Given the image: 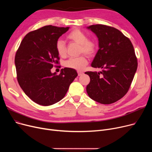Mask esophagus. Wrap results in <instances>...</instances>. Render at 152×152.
Returning <instances> with one entry per match:
<instances>
[{"label":"esophagus","mask_w":152,"mask_h":152,"mask_svg":"<svg viewBox=\"0 0 152 152\" xmlns=\"http://www.w3.org/2000/svg\"><path fill=\"white\" fill-rule=\"evenodd\" d=\"M83 74V72H81V71H77V75H78V76H81Z\"/></svg>","instance_id":"34e87169"}]
</instances>
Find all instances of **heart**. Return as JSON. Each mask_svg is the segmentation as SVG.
I'll use <instances>...</instances> for the list:
<instances>
[{
  "label": "heart",
  "mask_w": 152,
  "mask_h": 152,
  "mask_svg": "<svg viewBox=\"0 0 152 152\" xmlns=\"http://www.w3.org/2000/svg\"><path fill=\"white\" fill-rule=\"evenodd\" d=\"M67 38L80 45V52L84 53L89 56L94 55L97 50V44L94 41L87 39V36L84 32L79 29L71 31L67 35ZM56 48L60 57H65L66 53L65 43L63 40L58 39L56 43ZM88 61L85 56L70 58L66 61L65 65L68 68L81 71L87 65Z\"/></svg>",
  "instance_id": "heart-1"
}]
</instances>
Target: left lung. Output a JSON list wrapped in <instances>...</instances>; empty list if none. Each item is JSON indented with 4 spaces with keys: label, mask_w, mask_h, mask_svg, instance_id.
<instances>
[{
    "label": "left lung",
    "mask_w": 152,
    "mask_h": 152,
    "mask_svg": "<svg viewBox=\"0 0 152 152\" xmlns=\"http://www.w3.org/2000/svg\"><path fill=\"white\" fill-rule=\"evenodd\" d=\"M96 35L99 48L91 66L100 72L87 71L91 81L86 87L89 97L110 104L128 91L137 68V60L130 40L118 29L103 25L87 26Z\"/></svg>",
    "instance_id": "obj_1"
}]
</instances>
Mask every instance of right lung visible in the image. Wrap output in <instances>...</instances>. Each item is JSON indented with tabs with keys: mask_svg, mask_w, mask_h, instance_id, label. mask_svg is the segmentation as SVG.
Listing matches in <instances>:
<instances>
[{
	"mask_svg": "<svg viewBox=\"0 0 152 152\" xmlns=\"http://www.w3.org/2000/svg\"><path fill=\"white\" fill-rule=\"evenodd\" d=\"M69 27L45 26L23 38L16 53L15 65L20 86L32 100L49 106L60 101L77 77L75 69L65 68L60 75L51 69L58 63L56 43Z\"/></svg>",
	"mask_w": 152,
	"mask_h": 152,
	"instance_id": "1",
	"label": "right lung"
}]
</instances>
